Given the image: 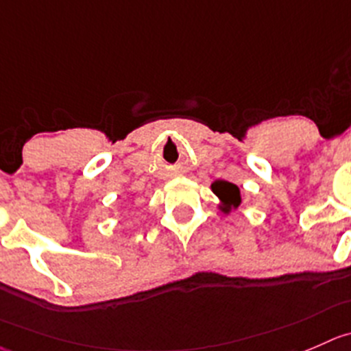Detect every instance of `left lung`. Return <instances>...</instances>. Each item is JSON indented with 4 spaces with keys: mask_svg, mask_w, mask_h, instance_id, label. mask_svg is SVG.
<instances>
[{
    "mask_svg": "<svg viewBox=\"0 0 351 351\" xmlns=\"http://www.w3.org/2000/svg\"><path fill=\"white\" fill-rule=\"evenodd\" d=\"M210 188H212L213 195L219 198L220 203L217 206L222 213H231L232 210L241 205V193H239L238 186L232 184V182L219 179V181L212 182Z\"/></svg>",
    "mask_w": 351,
    "mask_h": 351,
    "instance_id": "obj_1",
    "label": "left lung"
}]
</instances>
